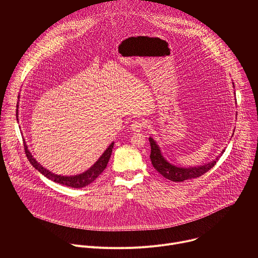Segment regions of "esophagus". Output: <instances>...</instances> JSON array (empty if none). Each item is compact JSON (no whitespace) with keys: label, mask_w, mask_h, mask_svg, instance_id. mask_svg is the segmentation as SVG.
I'll return each instance as SVG.
<instances>
[{"label":"esophagus","mask_w":258,"mask_h":258,"mask_svg":"<svg viewBox=\"0 0 258 258\" xmlns=\"http://www.w3.org/2000/svg\"><path fill=\"white\" fill-rule=\"evenodd\" d=\"M144 127V122L142 121H133V123L131 124V130L133 132H141L142 128Z\"/></svg>","instance_id":"34e87169"}]
</instances>
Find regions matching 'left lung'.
<instances>
[{"label": "left lung", "mask_w": 258, "mask_h": 258, "mask_svg": "<svg viewBox=\"0 0 258 258\" xmlns=\"http://www.w3.org/2000/svg\"><path fill=\"white\" fill-rule=\"evenodd\" d=\"M233 87L234 83H233ZM235 94V92H234ZM237 102V101H236ZM234 135V134H233ZM150 146H151V154H150V159L152 162V165L154 168L162 174L165 178L172 180V181H183L190 178H195L201 176L203 173L207 172L210 168H212L216 161L219 159V157L223 155L225 152V149L220 152L219 155L215 157L212 161H209L207 163H204L202 165H196V166H181V165H176L169 160H167L163 153L160 150V147L156 143V141L150 137L149 138Z\"/></svg>", "instance_id": "8db88e82"}]
</instances>
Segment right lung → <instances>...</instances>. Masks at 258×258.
I'll list each match as a JSON object with an SVG mask.
<instances>
[{
  "label": "right lung",
  "instance_id": "add662e5",
  "mask_svg": "<svg viewBox=\"0 0 258 258\" xmlns=\"http://www.w3.org/2000/svg\"><path fill=\"white\" fill-rule=\"evenodd\" d=\"M20 97L18 96V99ZM18 107H19V100H18V103H17V111H18ZM16 115H17V113H16ZM16 117H18V116H16ZM17 120H18V118H17ZM113 145H114L113 142L110 144L108 148L100 156V158L88 170H86V171H84L80 174H76V175H62V174H57V173H54V172L50 171L49 169L44 167L40 162L36 161V159L30 153L25 142H24V149H25V154H26L29 162L31 163V165L36 170L40 171L43 175H45L47 178H49V179H51L55 182L61 183V185L67 186V187L84 188V187L90 185L91 182H93L103 172V170L106 168V166L108 164V161H109L110 157H111Z\"/></svg>",
  "mask_w": 258,
  "mask_h": 258
}]
</instances>
